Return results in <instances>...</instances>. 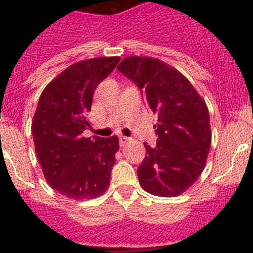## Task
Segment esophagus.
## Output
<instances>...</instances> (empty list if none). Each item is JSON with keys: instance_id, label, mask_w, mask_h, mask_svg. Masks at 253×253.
<instances>
[{"instance_id": "1", "label": "esophagus", "mask_w": 253, "mask_h": 253, "mask_svg": "<svg viewBox=\"0 0 253 253\" xmlns=\"http://www.w3.org/2000/svg\"><path fill=\"white\" fill-rule=\"evenodd\" d=\"M129 142V138L128 137H124V135H120L119 137V143H120V146L124 147L126 143Z\"/></svg>"}]
</instances>
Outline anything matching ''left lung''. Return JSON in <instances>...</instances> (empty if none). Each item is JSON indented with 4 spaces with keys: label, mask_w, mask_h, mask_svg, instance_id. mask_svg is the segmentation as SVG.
I'll return each mask as SVG.
<instances>
[{
    "label": "left lung",
    "mask_w": 253,
    "mask_h": 253,
    "mask_svg": "<svg viewBox=\"0 0 253 253\" xmlns=\"http://www.w3.org/2000/svg\"><path fill=\"white\" fill-rule=\"evenodd\" d=\"M118 71L137 84L149 110L157 115L156 147L138 167L143 189L152 195H180L204 169L211 143L204 100L177 69L149 57L125 58Z\"/></svg>",
    "instance_id": "left-lung-1"
}]
</instances>
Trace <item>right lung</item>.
<instances>
[{
    "label": "right lung",
    "mask_w": 253,
    "mask_h": 253,
    "mask_svg": "<svg viewBox=\"0 0 253 253\" xmlns=\"http://www.w3.org/2000/svg\"><path fill=\"white\" fill-rule=\"evenodd\" d=\"M119 57L93 58L69 66L40 95L31 131L48 184L76 200L102 195L110 182L119 138H84L93 92Z\"/></svg>",
    "instance_id": "1"
}]
</instances>
